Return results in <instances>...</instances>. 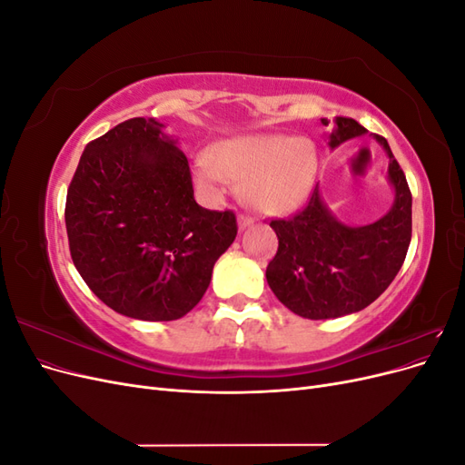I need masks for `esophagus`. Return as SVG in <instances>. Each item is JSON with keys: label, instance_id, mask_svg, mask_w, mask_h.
<instances>
[{"label": "esophagus", "instance_id": "obj_1", "mask_svg": "<svg viewBox=\"0 0 465 465\" xmlns=\"http://www.w3.org/2000/svg\"><path fill=\"white\" fill-rule=\"evenodd\" d=\"M252 224H254V219L248 217V215H238V229L244 231V229L252 227Z\"/></svg>", "mask_w": 465, "mask_h": 465}]
</instances>
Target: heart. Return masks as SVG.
<instances>
[{"instance_id": "obj_1", "label": "heart", "mask_w": 465, "mask_h": 465, "mask_svg": "<svg viewBox=\"0 0 465 465\" xmlns=\"http://www.w3.org/2000/svg\"><path fill=\"white\" fill-rule=\"evenodd\" d=\"M318 173L312 143L297 135L250 134L221 139L193 163L198 186L221 195L241 184V200L260 215H287L311 195Z\"/></svg>"}]
</instances>
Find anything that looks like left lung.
Masks as SVG:
<instances>
[{
    "label": "left lung",
    "mask_w": 465,
    "mask_h": 465,
    "mask_svg": "<svg viewBox=\"0 0 465 465\" xmlns=\"http://www.w3.org/2000/svg\"><path fill=\"white\" fill-rule=\"evenodd\" d=\"M322 124L328 125V120L322 118ZM364 134L369 132L353 118L337 116L328 145L335 149ZM372 137L388 154V180L396 193L384 217L351 227L337 221L316 186L301 213L270 223L279 248L265 270L267 285L291 312L302 318L328 320L359 312L401 270L411 242V192L386 139Z\"/></svg>",
    "instance_id": "obj_1"
}]
</instances>
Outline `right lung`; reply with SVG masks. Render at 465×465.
<instances>
[{"instance_id":"right-lung-1","label":"right lung","mask_w":465,"mask_h":465,"mask_svg":"<svg viewBox=\"0 0 465 465\" xmlns=\"http://www.w3.org/2000/svg\"><path fill=\"white\" fill-rule=\"evenodd\" d=\"M163 128L132 118L91 142L65 202L79 275L112 311L145 322L188 314L238 231L232 211L195 203L186 154Z\"/></svg>"}]
</instances>
